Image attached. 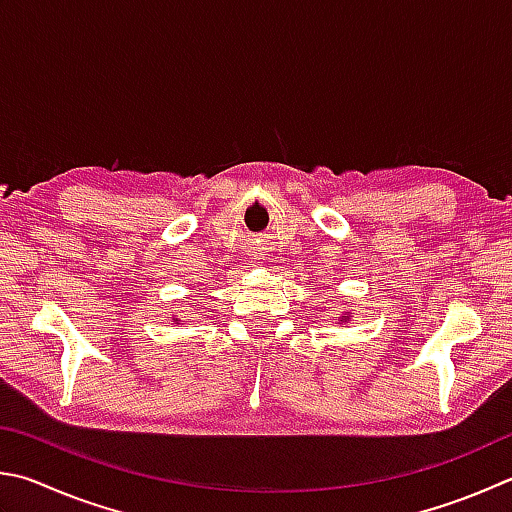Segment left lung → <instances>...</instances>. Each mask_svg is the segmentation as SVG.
<instances>
[{
	"label": "left lung",
	"mask_w": 512,
	"mask_h": 512,
	"mask_svg": "<svg viewBox=\"0 0 512 512\" xmlns=\"http://www.w3.org/2000/svg\"><path fill=\"white\" fill-rule=\"evenodd\" d=\"M349 320V313H345V315H342V318H340V322H347Z\"/></svg>",
	"instance_id": "8db88e82"
}]
</instances>
